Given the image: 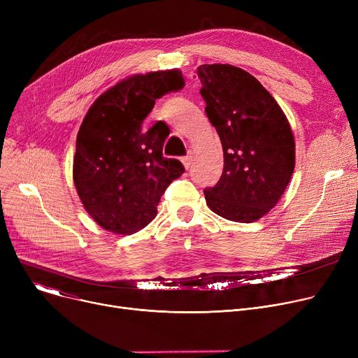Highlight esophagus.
Here are the masks:
<instances>
[{
  "label": "esophagus",
  "mask_w": 358,
  "mask_h": 358,
  "mask_svg": "<svg viewBox=\"0 0 358 358\" xmlns=\"http://www.w3.org/2000/svg\"><path fill=\"white\" fill-rule=\"evenodd\" d=\"M182 164H184V166H185V168H190V165L193 164V154L185 155V157L182 158Z\"/></svg>",
  "instance_id": "obj_1"
}]
</instances>
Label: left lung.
Instances as JSON below:
<instances>
[{
  "instance_id": "obj_1",
  "label": "left lung",
  "mask_w": 358,
  "mask_h": 358,
  "mask_svg": "<svg viewBox=\"0 0 358 358\" xmlns=\"http://www.w3.org/2000/svg\"><path fill=\"white\" fill-rule=\"evenodd\" d=\"M200 94L223 149V171L204 189L216 215L251 223L283 196L294 169V138L271 94L251 73L232 65H201Z\"/></svg>"
}]
</instances>
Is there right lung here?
Wrapping results in <instances>:
<instances>
[{
    "label": "right lung",
    "instance_id": "obj_1",
    "mask_svg": "<svg viewBox=\"0 0 358 358\" xmlns=\"http://www.w3.org/2000/svg\"><path fill=\"white\" fill-rule=\"evenodd\" d=\"M182 87L180 69L134 75L90 107L77 136L73 182L101 228L120 235L145 228L166 187L184 173L178 159L162 155L164 123L143 127L155 100Z\"/></svg>",
    "mask_w": 358,
    "mask_h": 358
}]
</instances>
